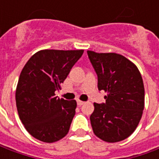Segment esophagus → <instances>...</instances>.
<instances>
[{"mask_svg": "<svg viewBox=\"0 0 159 159\" xmlns=\"http://www.w3.org/2000/svg\"><path fill=\"white\" fill-rule=\"evenodd\" d=\"M77 103H78V105H79V106H81V105H83V104L85 103V102L80 101V100H78V101H77Z\"/></svg>", "mask_w": 159, "mask_h": 159, "instance_id": "esophagus-1", "label": "esophagus"}]
</instances>
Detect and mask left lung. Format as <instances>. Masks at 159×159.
<instances>
[{"label":"left lung","instance_id":"1","mask_svg":"<svg viewBox=\"0 0 159 159\" xmlns=\"http://www.w3.org/2000/svg\"><path fill=\"white\" fill-rule=\"evenodd\" d=\"M98 77V89L105 103L94 102L90 122L95 135L106 143H118L136 129L144 109V86L137 66L122 55L88 50Z\"/></svg>","mask_w":159,"mask_h":159}]
</instances>
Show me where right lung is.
I'll return each mask as SVG.
<instances>
[{"instance_id": "1", "label": "right lung", "mask_w": 159, "mask_h": 159, "mask_svg": "<svg viewBox=\"0 0 159 159\" xmlns=\"http://www.w3.org/2000/svg\"><path fill=\"white\" fill-rule=\"evenodd\" d=\"M83 52L43 49L24 66L16 89V104L25 128L37 140L51 143L68 134L77 102L60 99L55 92Z\"/></svg>"}]
</instances>
